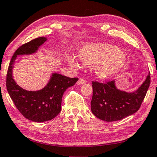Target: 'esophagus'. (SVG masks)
I'll list each match as a JSON object with an SVG mask.
<instances>
[{"label": "esophagus", "instance_id": "esophagus-1", "mask_svg": "<svg viewBox=\"0 0 157 157\" xmlns=\"http://www.w3.org/2000/svg\"><path fill=\"white\" fill-rule=\"evenodd\" d=\"M85 82H86V81H85L83 78H79L78 79V81L77 82V84H78V85H81V84H84Z\"/></svg>", "mask_w": 157, "mask_h": 157}]
</instances>
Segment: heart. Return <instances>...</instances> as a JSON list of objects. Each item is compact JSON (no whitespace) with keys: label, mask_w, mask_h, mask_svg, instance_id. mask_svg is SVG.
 Masks as SVG:
<instances>
[{"label":"heart","mask_w":157,"mask_h":157,"mask_svg":"<svg viewBox=\"0 0 157 157\" xmlns=\"http://www.w3.org/2000/svg\"><path fill=\"white\" fill-rule=\"evenodd\" d=\"M77 55L84 65H94L95 74L102 79L110 78L121 71L127 61L126 55L121 50L105 43L84 44L79 48ZM67 62L71 66H76L73 57H67Z\"/></svg>","instance_id":"heart-1"}]
</instances>
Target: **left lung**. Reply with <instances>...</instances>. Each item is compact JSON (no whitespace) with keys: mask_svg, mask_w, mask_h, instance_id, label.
Listing matches in <instances>:
<instances>
[{"mask_svg":"<svg viewBox=\"0 0 157 157\" xmlns=\"http://www.w3.org/2000/svg\"><path fill=\"white\" fill-rule=\"evenodd\" d=\"M150 84L149 73L136 91L128 93L116 88L115 80L106 83L92 82L91 111L100 120L113 122L132 115L139 109Z\"/></svg>","mask_w":157,"mask_h":157,"instance_id":"obj_1","label":"left lung"}]
</instances>
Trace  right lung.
<instances>
[{"instance_id":"1","label":"right lung","mask_w":157,"mask_h":157,"mask_svg":"<svg viewBox=\"0 0 157 157\" xmlns=\"http://www.w3.org/2000/svg\"><path fill=\"white\" fill-rule=\"evenodd\" d=\"M46 41V37H38L18 48L10 61L7 73V89L16 107L25 118L36 123L52 120L59 113L63 93L78 80V78L52 73L48 83L39 91H27L17 84L12 77V69L17 55L36 52Z\"/></svg>"}]
</instances>
